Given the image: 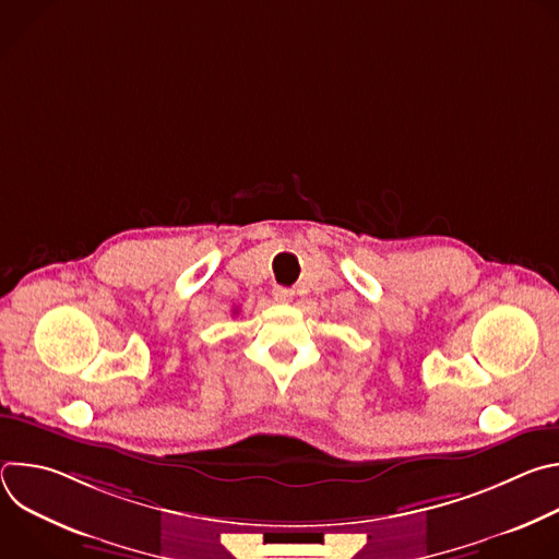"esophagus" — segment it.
<instances>
[{
    "mask_svg": "<svg viewBox=\"0 0 559 559\" xmlns=\"http://www.w3.org/2000/svg\"><path fill=\"white\" fill-rule=\"evenodd\" d=\"M272 296L276 302H289L294 298V292L289 287H274Z\"/></svg>",
    "mask_w": 559,
    "mask_h": 559,
    "instance_id": "obj_1",
    "label": "esophagus"
}]
</instances>
